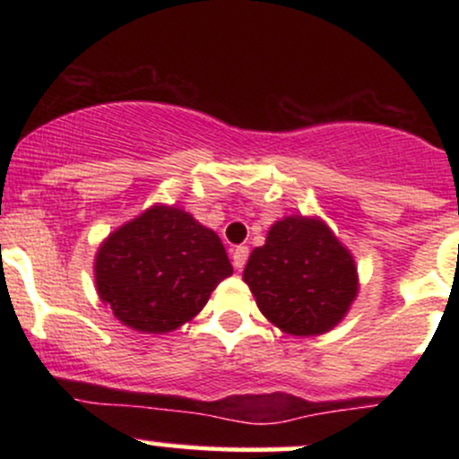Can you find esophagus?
Here are the masks:
<instances>
[{"label": "esophagus", "instance_id": "34e87169", "mask_svg": "<svg viewBox=\"0 0 459 459\" xmlns=\"http://www.w3.org/2000/svg\"><path fill=\"white\" fill-rule=\"evenodd\" d=\"M230 256H233V267L235 270H244L246 261H247V247L246 246H237L233 247V252H230Z\"/></svg>", "mask_w": 459, "mask_h": 459}]
</instances>
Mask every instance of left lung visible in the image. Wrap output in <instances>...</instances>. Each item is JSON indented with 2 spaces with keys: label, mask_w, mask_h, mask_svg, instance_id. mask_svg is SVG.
Listing matches in <instances>:
<instances>
[{
  "label": "left lung",
  "mask_w": 459,
  "mask_h": 459,
  "mask_svg": "<svg viewBox=\"0 0 459 459\" xmlns=\"http://www.w3.org/2000/svg\"><path fill=\"white\" fill-rule=\"evenodd\" d=\"M244 281L273 325L296 336L324 334L345 317L358 291L356 265L319 220L291 215L255 247Z\"/></svg>",
  "instance_id": "8db88e82"
}]
</instances>
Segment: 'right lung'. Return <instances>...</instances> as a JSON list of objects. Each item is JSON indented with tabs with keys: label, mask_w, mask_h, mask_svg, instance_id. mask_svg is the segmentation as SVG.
<instances>
[{
	"label": "right lung",
	"mask_w": 459,
	"mask_h": 459,
	"mask_svg": "<svg viewBox=\"0 0 459 459\" xmlns=\"http://www.w3.org/2000/svg\"><path fill=\"white\" fill-rule=\"evenodd\" d=\"M230 273L213 230L160 204L109 235L94 265L97 291L114 317L146 334L177 330L198 315Z\"/></svg>",
	"instance_id": "right-lung-1"
}]
</instances>
